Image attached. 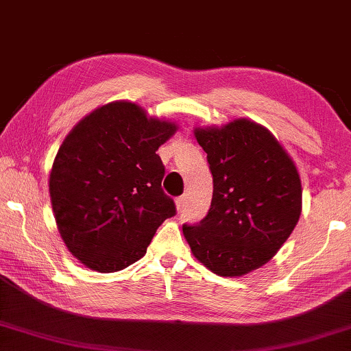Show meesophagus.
<instances>
[{
    "mask_svg": "<svg viewBox=\"0 0 351 351\" xmlns=\"http://www.w3.org/2000/svg\"><path fill=\"white\" fill-rule=\"evenodd\" d=\"M186 201H187V197L186 196H180V197H176V210L178 212H182L184 210V207H186Z\"/></svg>",
    "mask_w": 351,
    "mask_h": 351,
    "instance_id": "1",
    "label": "esophagus"
}]
</instances>
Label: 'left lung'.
<instances>
[{
  "mask_svg": "<svg viewBox=\"0 0 351 351\" xmlns=\"http://www.w3.org/2000/svg\"><path fill=\"white\" fill-rule=\"evenodd\" d=\"M213 175L208 213L182 226L193 256L219 276H242L275 256L302 210L295 162L264 125L234 119L195 129Z\"/></svg>",
  "mask_w": 351,
  "mask_h": 351,
  "instance_id": "1",
  "label": "left lung"
}]
</instances>
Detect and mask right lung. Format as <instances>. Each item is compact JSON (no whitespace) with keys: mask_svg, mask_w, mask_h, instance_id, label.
<instances>
[{"mask_svg":"<svg viewBox=\"0 0 351 351\" xmlns=\"http://www.w3.org/2000/svg\"><path fill=\"white\" fill-rule=\"evenodd\" d=\"M176 129L135 103L114 101L88 113L62 141L50 201L69 252L88 269L113 273L136 263L158 227L176 215L156 154Z\"/></svg>","mask_w":351,"mask_h":351,"instance_id":"obj_1","label":"right lung"}]
</instances>
